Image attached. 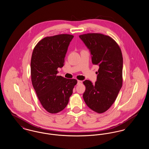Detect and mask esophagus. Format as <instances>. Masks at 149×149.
Segmentation results:
<instances>
[{
	"instance_id": "1",
	"label": "esophagus",
	"mask_w": 149,
	"mask_h": 149,
	"mask_svg": "<svg viewBox=\"0 0 149 149\" xmlns=\"http://www.w3.org/2000/svg\"><path fill=\"white\" fill-rule=\"evenodd\" d=\"M81 83H82V81H81V80H78V81H77V84H78V85L81 84Z\"/></svg>"
}]
</instances>
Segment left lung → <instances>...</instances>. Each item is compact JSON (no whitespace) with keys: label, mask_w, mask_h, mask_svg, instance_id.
Masks as SVG:
<instances>
[{"label":"left lung","mask_w":149,"mask_h":149,"mask_svg":"<svg viewBox=\"0 0 149 149\" xmlns=\"http://www.w3.org/2000/svg\"><path fill=\"white\" fill-rule=\"evenodd\" d=\"M89 50L92 63L98 65L95 84L83 81V99L93 111L102 113L113 104L122 85L123 57L121 50L111 37L100 33L79 36Z\"/></svg>","instance_id":"1"}]
</instances>
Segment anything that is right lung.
Returning a JSON list of instances; mask_svg holds the SVG:
<instances>
[{"mask_svg": "<svg viewBox=\"0 0 149 149\" xmlns=\"http://www.w3.org/2000/svg\"><path fill=\"white\" fill-rule=\"evenodd\" d=\"M74 36L62 34L47 37L38 43L31 61V80L43 107L56 113L66 107L77 80L57 76L64 65L65 57Z\"/></svg>", "mask_w": 149, "mask_h": 149, "instance_id": "add662e5", "label": "right lung"}]
</instances>
